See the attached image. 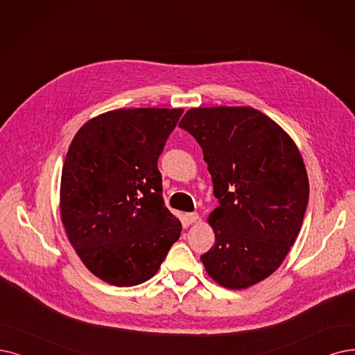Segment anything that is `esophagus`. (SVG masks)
Instances as JSON below:
<instances>
[{
	"label": "esophagus",
	"instance_id": "obj_1",
	"mask_svg": "<svg viewBox=\"0 0 355 355\" xmlns=\"http://www.w3.org/2000/svg\"><path fill=\"white\" fill-rule=\"evenodd\" d=\"M198 218H200V216H198V212H189V214L187 216V220H188V223H191V224L196 223Z\"/></svg>",
	"mask_w": 355,
	"mask_h": 355
}]
</instances>
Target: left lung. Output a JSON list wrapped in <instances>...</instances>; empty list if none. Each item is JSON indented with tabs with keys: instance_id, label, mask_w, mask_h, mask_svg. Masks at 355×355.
I'll return each instance as SVG.
<instances>
[{
	"instance_id": "8db88e82",
	"label": "left lung",
	"mask_w": 355,
	"mask_h": 355,
	"mask_svg": "<svg viewBox=\"0 0 355 355\" xmlns=\"http://www.w3.org/2000/svg\"><path fill=\"white\" fill-rule=\"evenodd\" d=\"M201 146L220 205L207 221L216 245L201 257L207 274L230 290L274 274L300 232L309 179L299 147L249 106L192 107L179 122Z\"/></svg>"
}]
</instances>
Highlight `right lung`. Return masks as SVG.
<instances>
[{
  "label": "right lung",
  "mask_w": 355,
  "mask_h": 355,
  "mask_svg": "<svg viewBox=\"0 0 355 355\" xmlns=\"http://www.w3.org/2000/svg\"><path fill=\"white\" fill-rule=\"evenodd\" d=\"M183 109H115L84 123L62 167L60 211L69 243L97 278L116 287L159 271L182 224L163 200L157 168Z\"/></svg>",
  "instance_id": "obj_1"
}]
</instances>
